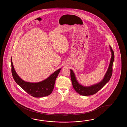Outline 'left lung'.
Segmentation results:
<instances>
[{
	"label": "left lung",
	"instance_id": "1",
	"mask_svg": "<svg viewBox=\"0 0 127 127\" xmlns=\"http://www.w3.org/2000/svg\"><path fill=\"white\" fill-rule=\"evenodd\" d=\"M109 49L111 52V58L108 70L106 73L103 78L101 81L97 84H93L89 86H84L78 82L75 74L73 70L70 69V75L71 79L73 84V86L76 92L78 93L79 95L83 96H89L96 94L99 90L101 89L109 81L112 75L113 72V64L114 54V52L111 47L109 45Z\"/></svg>",
	"mask_w": 127,
	"mask_h": 127
}]
</instances>
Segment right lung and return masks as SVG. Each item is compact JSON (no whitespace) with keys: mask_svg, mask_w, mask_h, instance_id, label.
Segmentation results:
<instances>
[{"mask_svg":"<svg viewBox=\"0 0 127 127\" xmlns=\"http://www.w3.org/2000/svg\"><path fill=\"white\" fill-rule=\"evenodd\" d=\"M11 64L12 73L14 80L22 89L33 97H43L50 95L54 88L55 80L61 69L60 68L43 81L31 83L23 80L18 75L14 69L12 58Z\"/></svg>","mask_w":127,"mask_h":127,"instance_id":"right-lung-1","label":"right lung"}]
</instances>
